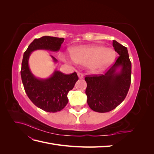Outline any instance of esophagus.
<instances>
[{"mask_svg": "<svg viewBox=\"0 0 154 154\" xmlns=\"http://www.w3.org/2000/svg\"><path fill=\"white\" fill-rule=\"evenodd\" d=\"M78 76L80 79H82L83 78V74L81 73V72H78Z\"/></svg>", "mask_w": 154, "mask_h": 154, "instance_id": "obj_1", "label": "esophagus"}]
</instances>
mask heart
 <instances>
[{"instance_id": "heart-1", "label": "heart", "mask_w": 154, "mask_h": 154, "mask_svg": "<svg viewBox=\"0 0 154 154\" xmlns=\"http://www.w3.org/2000/svg\"><path fill=\"white\" fill-rule=\"evenodd\" d=\"M73 61L80 65H87L92 72L101 71L114 61L115 51L110 48L100 45H83L71 50Z\"/></svg>"}]
</instances>
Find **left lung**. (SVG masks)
<instances>
[{
    "label": "left lung",
    "instance_id": "left-lung-1",
    "mask_svg": "<svg viewBox=\"0 0 154 154\" xmlns=\"http://www.w3.org/2000/svg\"><path fill=\"white\" fill-rule=\"evenodd\" d=\"M112 45L119 54L114 63L103 74L85 78L87 103L97 112H107L116 108L127 96L131 83L132 64L127 48L116 40Z\"/></svg>",
    "mask_w": 154,
    "mask_h": 154
}]
</instances>
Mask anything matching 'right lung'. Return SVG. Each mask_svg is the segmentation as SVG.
Masks as SVG:
<instances>
[{
    "mask_svg": "<svg viewBox=\"0 0 154 154\" xmlns=\"http://www.w3.org/2000/svg\"><path fill=\"white\" fill-rule=\"evenodd\" d=\"M63 41V38L49 36L36 38L28 46L22 59L20 74L26 93L33 104L48 112H57L66 106L67 94L78 80V75L76 72L66 74L55 71L49 78H37L30 71L28 60L31 53L37 49L59 51ZM51 57L57 62L53 56Z\"/></svg>",
    "mask_w": 154,
    "mask_h": 154,
    "instance_id": "obj_1",
    "label": "right lung"
}]
</instances>
